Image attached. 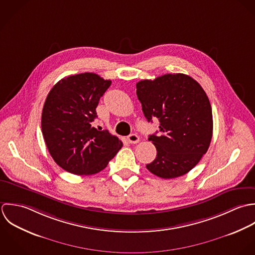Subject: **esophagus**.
Listing matches in <instances>:
<instances>
[{"label":"esophagus","instance_id":"esophagus-1","mask_svg":"<svg viewBox=\"0 0 255 255\" xmlns=\"http://www.w3.org/2000/svg\"><path fill=\"white\" fill-rule=\"evenodd\" d=\"M127 140L131 144H137L140 142V137L137 134H131L127 137Z\"/></svg>","mask_w":255,"mask_h":255}]
</instances>
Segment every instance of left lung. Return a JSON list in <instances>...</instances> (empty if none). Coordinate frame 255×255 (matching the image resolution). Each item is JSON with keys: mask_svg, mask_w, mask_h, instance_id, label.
I'll use <instances>...</instances> for the list:
<instances>
[{"mask_svg": "<svg viewBox=\"0 0 255 255\" xmlns=\"http://www.w3.org/2000/svg\"><path fill=\"white\" fill-rule=\"evenodd\" d=\"M137 97L148 122L159 121V135H150L156 156L146 167L164 179L190 171L207 153L213 116L202 87L184 74H165L137 83Z\"/></svg>", "mask_w": 255, "mask_h": 255, "instance_id": "1", "label": "left lung"}]
</instances>
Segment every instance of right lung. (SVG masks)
I'll list each match as a JSON object with an SVG mask.
<instances>
[{
    "label": "right lung",
    "instance_id": "1",
    "mask_svg": "<svg viewBox=\"0 0 255 255\" xmlns=\"http://www.w3.org/2000/svg\"><path fill=\"white\" fill-rule=\"evenodd\" d=\"M111 81L95 73L69 76L49 92L43 106L41 129L54 161L77 175L104 169L122 147L107 130L92 126L96 108Z\"/></svg>",
    "mask_w": 255,
    "mask_h": 255
}]
</instances>
